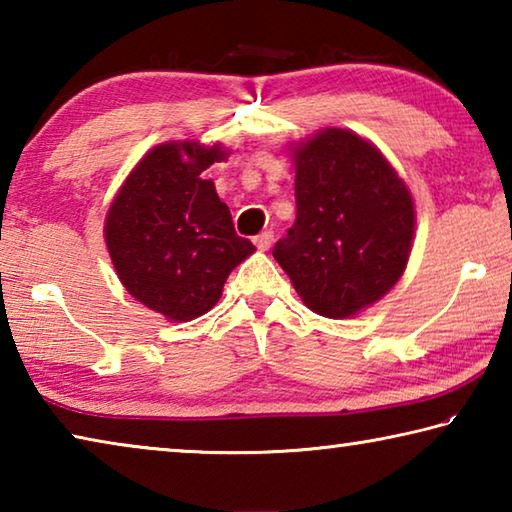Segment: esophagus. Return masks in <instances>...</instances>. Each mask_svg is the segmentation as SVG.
I'll return each mask as SVG.
<instances>
[{
    "mask_svg": "<svg viewBox=\"0 0 512 512\" xmlns=\"http://www.w3.org/2000/svg\"><path fill=\"white\" fill-rule=\"evenodd\" d=\"M271 244H273V232L271 230L259 232V235L255 237V246L259 250H268V248H271Z\"/></svg>",
    "mask_w": 512,
    "mask_h": 512,
    "instance_id": "esophagus-1",
    "label": "esophagus"
}]
</instances>
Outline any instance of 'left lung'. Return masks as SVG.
<instances>
[{
	"label": "left lung",
	"mask_w": 512,
	"mask_h": 512,
	"mask_svg": "<svg viewBox=\"0 0 512 512\" xmlns=\"http://www.w3.org/2000/svg\"><path fill=\"white\" fill-rule=\"evenodd\" d=\"M291 158L298 214L273 257L311 311L357 316L395 287L409 262V187L377 146L345 128H323L293 146Z\"/></svg>",
	"instance_id": "left-lung-1"
}]
</instances>
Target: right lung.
I'll use <instances>...</instances> for the list:
<instances>
[{"label": "right lung", "instance_id": "1", "mask_svg": "<svg viewBox=\"0 0 512 512\" xmlns=\"http://www.w3.org/2000/svg\"><path fill=\"white\" fill-rule=\"evenodd\" d=\"M221 144H158L135 164L106 214V246L121 284L167 320L187 323L219 302L223 284L255 246L239 237L212 180Z\"/></svg>", "mask_w": 512, "mask_h": 512}]
</instances>
